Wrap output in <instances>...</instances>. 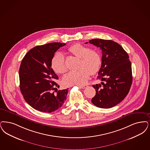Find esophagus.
<instances>
[{
    "instance_id": "1",
    "label": "esophagus",
    "mask_w": 150,
    "mask_h": 150,
    "mask_svg": "<svg viewBox=\"0 0 150 150\" xmlns=\"http://www.w3.org/2000/svg\"><path fill=\"white\" fill-rule=\"evenodd\" d=\"M79 87L81 89H85V88H87V85H79Z\"/></svg>"
}]
</instances>
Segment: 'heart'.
I'll return each mask as SVG.
<instances>
[{"instance_id":"1","label":"heart","mask_w":150,"mask_h":150,"mask_svg":"<svg viewBox=\"0 0 150 150\" xmlns=\"http://www.w3.org/2000/svg\"><path fill=\"white\" fill-rule=\"evenodd\" d=\"M69 51L80 58L77 71L69 72L63 78L64 84L67 86L82 85L85 84L91 74H96L99 69L101 59L96 50L89 49L80 43L73 45ZM52 69L57 74H63L67 71L64 55L61 53L55 54L51 61Z\"/></svg>"}]
</instances>
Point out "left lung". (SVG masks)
<instances>
[{"mask_svg": "<svg viewBox=\"0 0 150 150\" xmlns=\"http://www.w3.org/2000/svg\"><path fill=\"white\" fill-rule=\"evenodd\" d=\"M89 43L100 47L102 51V65L97 76L102 82L93 85L96 95L91 102L99 108H112L125 98L132 85L129 56L120 44L112 40L97 38Z\"/></svg>", "mask_w": 150, "mask_h": 150, "instance_id": "left-lung-1", "label": "left lung"}]
</instances>
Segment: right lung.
Wrapping results in <instances>:
<instances>
[{
	"label": "right lung",
	"instance_id": "right-lung-1",
	"mask_svg": "<svg viewBox=\"0 0 150 150\" xmlns=\"http://www.w3.org/2000/svg\"><path fill=\"white\" fill-rule=\"evenodd\" d=\"M65 43H49L30 50L21 62L19 76L20 90L24 100L35 109L51 113L66 99L68 89L57 90L58 76L51 66L56 51ZM55 91H54V90Z\"/></svg>",
	"mask_w": 150,
	"mask_h": 150
}]
</instances>
